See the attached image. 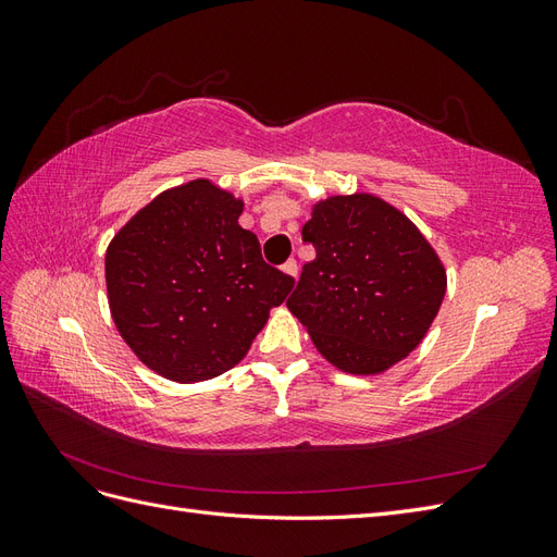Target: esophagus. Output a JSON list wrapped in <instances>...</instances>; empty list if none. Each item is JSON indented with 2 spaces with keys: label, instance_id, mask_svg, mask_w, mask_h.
Segmentation results:
<instances>
[{
  "label": "esophagus",
  "instance_id": "obj_1",
  "mask_svg": "<svg viewBox=\"0 0 557 557\" xmlns=\"http://www.w3.org/2000/svg\"><path fill=\"white\" fill-rule=\"evenodd\" d=\"M283 274L290 276V278H297V262L295 260H288L283 264Z\"/></svg>",
  "mask_w": 557,
  "mask_h": 557
}]
</instances>
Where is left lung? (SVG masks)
Masks as SVG:
<instances>
[{
  "label": "left lung",
  "instance_id": "left-lung-1",
  "mask_svg": "<svg viewBox=\"0 0 557 557\" xmlns=\"http://www.w3.org/2000/svg\"><path fill=\"white\" fill-rule=\"evenodd\" d=\"M290 313L339 372L376 376L425 339L446 295V267L425 234L372 193L330 195L311 207Z\"/></svg>",
  "mask_w": 557,
  "mask_h": 557
}]
</instances>
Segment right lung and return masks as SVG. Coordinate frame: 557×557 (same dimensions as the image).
I'll use <instances>...</instances> for the list:
<instances>
[{
	"mask_svg": "<svg viewBox=\"0 0 557 557\" xmlns=\"http://www.w3.org/2000/svg\"><path fill=\"white\" fill-rule=\"evenodd\" d=\"M244 199L195 178L162 190L115 232L104 274L111 318L148 369L199 383L239 364L295 281L264 264L239 225Z\"/></svg>",
	"mask_w": 557,
	"mask_h": 557,
	"instance_id": "right-lung-1",
	"label": "right lung"
}]
</instances>
